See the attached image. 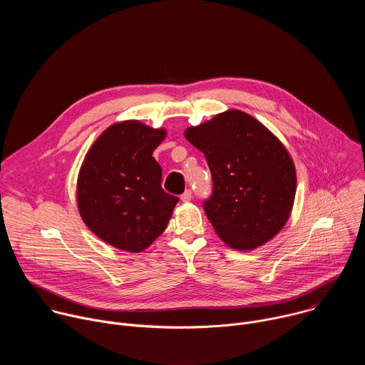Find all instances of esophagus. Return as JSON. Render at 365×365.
I'll list each match as a JSON object with an SVG mask.
<instances>
[{
  "label": "esophagus",
  "mask_w": 365,
  "mask_h": 365,
  "mask_svg": "<svg viewBox=\"0 0 365 365\" xmlns=\"http://www.w3.org/2000/svg\"><path fill=\"white\" fill-rule=\"evenodd\" d=\"M190 199H192V190H190V189L185 190V192L180 195V200H182V202H189Z\"/></svg>",
  "instance_id": "34e87169"
}]
</instances>
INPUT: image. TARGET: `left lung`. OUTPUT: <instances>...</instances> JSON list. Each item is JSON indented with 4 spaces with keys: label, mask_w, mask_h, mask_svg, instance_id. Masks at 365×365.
Instances as JSON below:
<instances>
[{
    "label": "left lung",
    "mask_w": 365,
    "mask_h": 365,
    "mask_svg": "<svg viewBox=\"0 0 365 365\" xmlns=\"http://www.w3.org/2000/svg\"><path fill=\"white\" fill-rule=\"evenodd\" d=\"M205 154L212 195L203 210L218 237L247 251L272 240L287 222L296 170L284 145L251 115L230 110L185 131Z\"/></svg>",
    "instance_id": "left-lung-1"
}]
</instances>
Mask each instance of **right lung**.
<instances>
[{"label": "right lung", "mask_w": 365, "mask_h": 365, "mask_svg": "<svg viewBox=\"0 0 365 365\" xmlns=\"http://www.w3.org/2000/svg\"><path fill=\"white\" fill-rule=\"evenodd\" d=\"M165 137L163 128L123 121L89 148L78 176V207L86 227L110 245L140 252L166 230L179 197L163 190L153 158Z\"/></svg>", "instance_id": "1"}]
</instances>
